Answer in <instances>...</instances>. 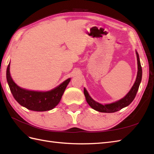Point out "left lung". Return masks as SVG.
I'll return each instance as SVG.
<instances>
[{
  "instance_id": "left-lung-1",
  "label": "left lung",
  "mask_w": 154,
  "mask_h": 154,
  "mask_svg": "<svg viewBox=\"0 0 154 154\" xmlns=\"http://www.w3.org/2000/svg\"><path fill=\"white\" fill-rule=\"evenodd\" d=\"M136 55L137 61H138V73H137V77L135 83L134 84L132 89L129 91V93H128L123 99H120L119 101H116V102L111 104H104V105H103V104H101L99 103L96 102V101H94L92 98L89 96V94L88 93L87 90L85 89H84V94L85 96L86 100L91 108H93V109L99 111V112H100L111 113L116 112V111H119L123 109V108L128 106L129 104L132 102L136 95L137 92H138L142 76V69L141 64H140L139 55L137 52Z\"/></svg>"
}]
</instances>
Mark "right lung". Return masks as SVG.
I'll return each instance as SVG.
<instances>
[{"label": "right lung", "instance_id": "1", "mask_svg": "<svg viewBox=\"0 0 154 154\" xmlns=\"http://www.w3.org/2000/svg\"><path fill=\"white\" fill-rule=\"evenodd\" d=\"M6 79L15 100L26 109L34 111H47L53 109L60 103L62 95L71 80L69 78L60 85L48 92L28 91L19 87L11 78L10 63L6 69Z\"/></svg>", "mask_w": 154, "mask_h": 154}]
</instances>
